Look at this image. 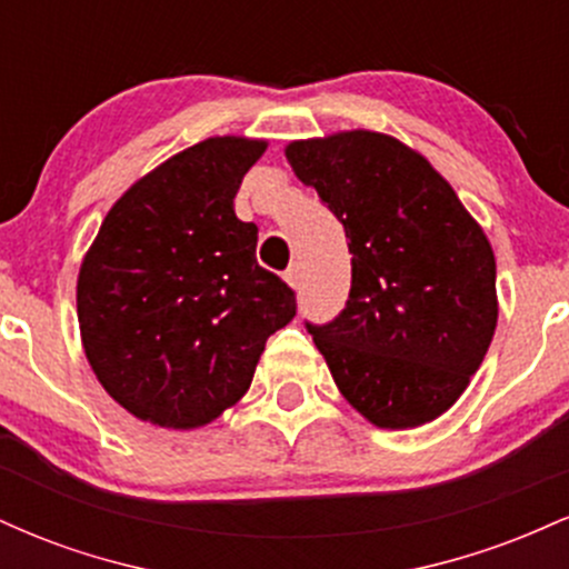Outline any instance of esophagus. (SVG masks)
<instances>
[{"mask_svg": "<svg viewBox=\"0 0 569 569\" xmlns=\"http://www.w3.org/2000/svg\"><path fill=\"white\" fill-rule=\"evenodd\" d=\"M283 280L291 286V289H299V283H302V276H299V267L297 264L289 267V270L283 272Z\"/></svg>", "mask_w": 569, "mask_h": 569, "instance_id": "esophagus-1", "label": "esophagus"}]
</instances>
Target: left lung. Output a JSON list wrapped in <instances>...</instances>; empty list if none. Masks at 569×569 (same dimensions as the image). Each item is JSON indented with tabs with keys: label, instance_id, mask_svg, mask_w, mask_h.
<instances>
[{
	"label": "left lung",
	"instance_id": "8db88e82",
	"mask_svg": "<svg viewBox=\"0 0 569 569\" xmlns=\"http://www.w3.org/2000/svg\"><path fill=\"white\" fill-rule=\"evenodd\" d=\"M286 160L350 240L348 305L331 323H307L339 393L377 428L426 426L462 396L498 326L485 230L452 184L388 133L291 141Z\"/></svg>",
	"mask_w": 569,
	"mask_h": 569
}]
</instances>
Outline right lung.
I'll return each instance as SVG.
<instances>
[{"label":"right lung","mask_w":569,"mask_h":569,"mask_svg":"<svg viewBox=\"0 0 569 569\" xmlns=\"http://www.w3.org/2000/svg\"><path fill=\"white\" fill-rule=\"evenodd\" d=\"M267 141L213 136L160 162L109 208L77 278L84 358L109 396L158 428L192 430L246 396L267 337L297 316L234 217Z\"/></svg>","instance_id":"right-lung-1"}]
</instances>
